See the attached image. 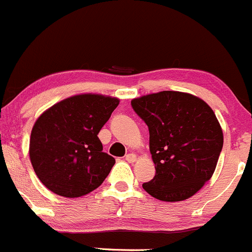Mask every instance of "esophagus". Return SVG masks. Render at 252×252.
<instances>
[{
	"label": "esophagus",
	"mask_w": 252,
	"mask_h": 252,
	"mask_svg": "<svg viewBox=\"0 0 252 252\" xmlns=\"http://www.w3.org/2000/svg\"><path fill=\"white\" fill-rule=\"evenodd\" d=\"M125 160L128 161V163H133V161H136V156L133 153H128L125 157Z\"/></svg>",
	"instance_id": "esophagus-1"
}]
</instances>
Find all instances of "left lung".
I'll return each instance as SVG.
<instances>
[{"label": "left lung", "instance_id": "left-lung-1", "mask_svg": "<svg viewBox=\"0 0 252 252\" xmlns=\"http://www.w3.org/2000/svg\"><path fill=\"white\" fill-rule=\"evenodd\" d=\"M149 129L156 175L143 189L166 202L195 195L212 178L223 148V132L207 103L181 92L164 91L131 101Z\"/></svg>", "mask_w": 252, "mask_h": 252}]
</instances>
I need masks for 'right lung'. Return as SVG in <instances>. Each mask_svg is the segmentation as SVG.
Wrapping results in <instances>:
<instances>
[{"mask_svg":"<svg viewBox=\"0 0 252 252\" xmlns=\"http://www.w3.org/2000/svg\"><path fill=\"white\" fill-rule=\"evenodd\" d=\"M118 105L116 98L81 94L55 104L36 120L29 156L50 191L81 197L103 184L115 159L103 152L98 133Z\"/></svg>","mask_w":252,"mask_h":252,"instance_id":"add662e5","label":"right lung"}]
</instances>
